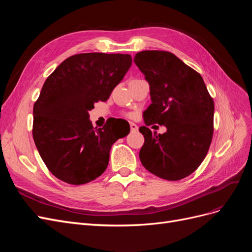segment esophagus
Listing matches in <instances>:
<instances>
[{
    "mask_svg": "<svg viewBox=\"0 0 252 252\" xmlns=\"http://www.w3.org/2000/svg\"><path fill=\"white\" fill-rule=\"evenodd\" d=\"M138 126H136L134 123H130V129H131V131H136L138 130Z\"/></svg>",
    "mask_w": 252,
    "mask_h": 252,
    "instance_id": "obj_1",
    "label": "esophagus"
}]
</instances>
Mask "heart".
I'll return each instance as SVG.
<instances>
[{"mask_svg": "<svg viewBox=\"0 0 252 252\" xmlns=\"http://www.w3.org/2000/svg\"><path fill=\"white\" fill-rule=\"evenodd\" d=\"M127 116H128V117H131V114H130V113H128V114H127Z\"/></svg>", "mask_w": 252, "mask_h": 252, "instance_id": "1", "label": "heart"}]
</instances>
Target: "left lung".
Listing matches in <instances>:
<instances>
[{
    "instance_id": "8db88e82",
    "label": "left lung",
    "mask_w": 252,
    "mask_h": 252,
    "mask_svg": "<svg viewBox=\"0 0 252 252\" xmlns=\"http://www.w3.org/2000/svg\"><path fill=\"white\" fill-rule=\"evenodd\" d=\"M134 63L149 83L151 104L144 122L164 125L167 131L152 134L140 127L143 166L157 177L179 181L196 170L207 155L213 134L215 104L203 78L173 53L138 52Z\"/></svg>"
}]
</instances>
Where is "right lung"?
I'll return each instance as SVG.
<instances>
[{"label": "right lung", "mask_w": 252, "mask_h": 252, "mask_svg": "<svg viewBox=\"0 0 252 252\" xmlns=\"http://www.w3.org/2000/svg\"><path fill=\"white\" fill-rule=\"evenodd\" d=\"M130 55L89 52L61 63L33 105L32 135L49 171L68 184L95 180L107 168L113 143L126 136L121 119L94 128L88 111L110 94L130 68Z\"/></svg>", "instance_id": "right-lung-1"}]
</instances>
